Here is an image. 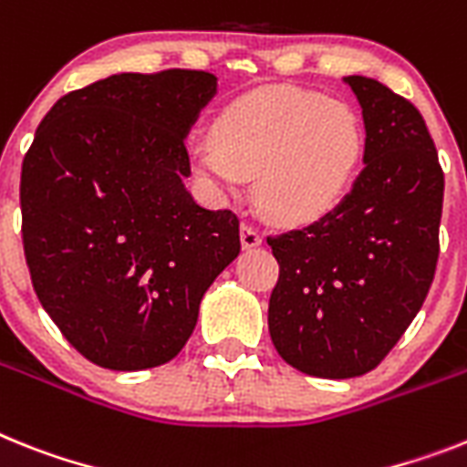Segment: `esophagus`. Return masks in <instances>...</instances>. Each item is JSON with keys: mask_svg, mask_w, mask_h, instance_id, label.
Listing matches in <instances>:
<instances>
[{"mask_svg": "<svg viewBox=\"0 0 467 467\" xmlns=\"http://www.w3.org/2000/svg\"><path fill=\"white\" fill-rule=\"evenodd\" d=\"M240 240H242V246H244V249H256V246H261V242H264V237L258 234L256 227L242 225Z\"/></svg>", "mask_w": 467, "mask_h": 467, "instance_id": "1", "label": "esophagus"}]
</instances>
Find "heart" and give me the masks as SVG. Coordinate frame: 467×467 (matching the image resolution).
I'll return each mask as SVG.
<instances>
[{
	"mask_svg": "<svg viewBox=\"0 0 467 467\" xmlns=\"http://www.w3.org/2000/svg\"><path fill=\"white\" fill-rule=\"evenodd\" d=\"M213 144L192 156L194 173L215 192L254 178V199L275 223H313L347 194L363 156L354 109L299 88L244 94L218 113Z\"/></svg>",
	"mask_w": 467,
	"mask_h": 467,
	"instance_id": "b5f03b06",
	"label": "heart"
}]
</instances>
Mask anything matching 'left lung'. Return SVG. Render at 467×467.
<instances>
[{"instance_id": "obj_1", "label": "left lung", "mask_w": 467, "mask_h": 467, "mask_svg": "<svg viewBox=\"0 0 467 467\" xmlns=\"http://www.w3.org/2000/svg\"><path fill=\"white\" fill-rule=\"evenodd\" d=\"M363 109V171L330 213L268 237L280 277L268 330L313 378L366 375L420 311L440 256L444 173L420 111L373 78H344Z\"/></svg>"}]
</instances>
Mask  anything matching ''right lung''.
<instances>
[{
    "label": "right lung",
    "mask_w": 467,
    "mask_h": 467,
    "mask_svg": "<svg viewBox=\"0 0 467 467\" xmlns=\"http://www.w3.org/2000/svg\"><path fill=\"white\" fill-rule=\"evenodd\" d=\"M206 70L120 73L49 109L23 159V249L37 299L109 370L180 354L206 289L240 254V221L185 187Z\"/></svg>",
    "instance_id": "1"
}]
</instances>
